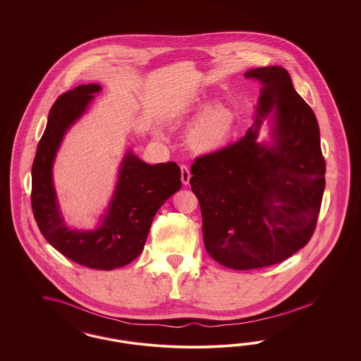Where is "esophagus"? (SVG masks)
I'll use <instances>...</instances> for the list:
<instances>
[{
  "label": "esophagus",
  "mask_w": 361,
  "mask_h": 361,
  "mask_svg": "<svg viewBox=\"0 0 361 361\" xmlns=\"http://www.w3.org/2000/svg\"><path fill=\"white\" fill-rule=\"evenodd\" d=\"M180 169H181V181H183V184L184 185H188L189 184V180H190V172H189V168L186 166V165H180Z\"/></svg>",
  "instance_id": "esophagus-1"
}]
</instances>
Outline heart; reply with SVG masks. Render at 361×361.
Here are the masks:
<instances>
[{"mask_svg":"<svg viewBox=\"0 0 361 361\" xmlns=\"http://www.w3.org/2000/svg\"><path fill=\"white\" fill-rule=\"evenodd\" d=\"M202 114L192 124L188 139L198 151H210L226 142L234 126V115L229 109L201 106Z\"/></svg>","mask_w":361,"mask_h":361,"instance_id":"obj_1","label":"heart"}]
</instances>
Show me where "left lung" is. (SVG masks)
<instances>
[{"instance_id":"1","label":"left lung","mask_w":361,"mask_h":361,"mask_svg":"<svg viewBox=\"0 0 361 361\" xmlns=\"http://www.w3.org/2000/svg\"><path fill=\"white\" fill-rule=\"evenodd\" d=\"M263 85L252 128L237 142L196 157L190 188L200 202L209 255L234 270L283 262L317 228L326 160L314 111L279 66L245 74ZM274 109V142H256Z\"/></svg>"}]
</instances>
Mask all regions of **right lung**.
I'll list each match as a JSON object with an SVG mask.
<instances>
[{"label": "right lung", "instance_id": "right-lung-1", "mask_svg": "<svg viewBox=\"0 0 361 361\" xmlns=\"http://www.w3.org/2000/svg\"><path fill=\"white\" fill-rule=\"evenodd\" d=\"M98 91L99 85H83L55 100L32 166V209L42 235L58 252L88 269L114 270L142 252L154 214L181 188V172L173 161L147 164L128 152L102 225L92 231L67 229L58 210L51 166L67 128Z\"/></svg>", "mask_w": 361, "mask_h": 361}]
</instances>
